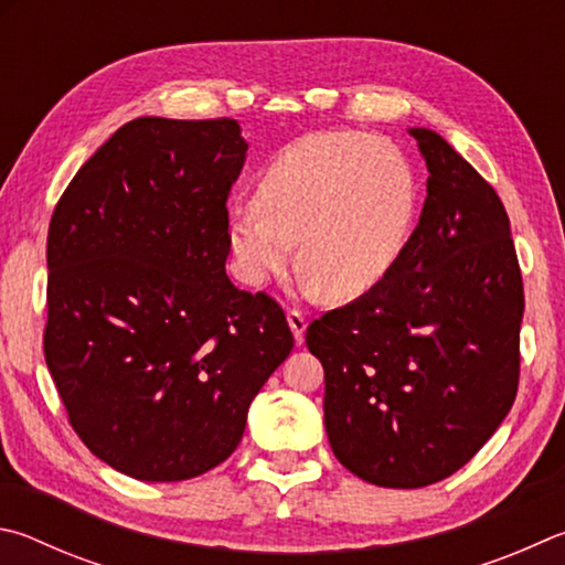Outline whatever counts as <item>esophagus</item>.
Masks as SVG:
<instances>
[{"label": "esophagus", "mask_w": 565, "mask_h": 565, "mask_svg": "<svg viewBox=\"0 0 565 565\" xmlns=\"http://www.w3.org/2000/svg\"><path fill=\"white\" fill-rule=\"evenodd\" d=\"M288 322H290V330L295 334V342L302 344L305 340V330H308V318L300 310H290L288 312Z\"/></svg>", "instance_id": "1"}]
</instances>
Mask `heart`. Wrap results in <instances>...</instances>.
<instances>
[{"instance_id":"heart-1","label":"heart","mask_w":565,"mask_h":565,"mask_svg":"<svg viewBox=\"0 0 565 565\" xmlns=\"http://www.w3.org/2000/svg\"><path fill=\"white\" fill-rule=\"evenodd\" d=\"M419 207L414 168L397 146L358 131L312 134L277 151L253 203L227 213V245L245 282L288 270L300 241L305 285L358 300L397 267Z\"/></svg>"}]
</instances>
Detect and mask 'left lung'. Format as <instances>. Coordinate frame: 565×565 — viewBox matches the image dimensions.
I'll use <instances>...</instances> for the list:
<instances>
[{
  "label": "left lung",
  "instance_id": "left-lung-1",
  "mask_svg": "<svg viewBox=\"0 0 565 565\" xmlns=\"http://www.w3.org/2000/svg\"><path fill=\"white\" fill-rule=\"evenodd\" d=\"M427 201L394 270L310 322L324 429L354 477L422 489L459 471L519 392L523 280L497 191L429 128Z\"/></svg>",
  "mask_w": 565,
  "mask_h": 565
}]
</instances>
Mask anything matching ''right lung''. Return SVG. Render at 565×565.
<instances>
[{
  "label": "right lung",
  "instance_id": "add662e5",
  "mask_svg": "<svg viewBox=\"0 0 565 565\" xmlns=\"http://www.w3.org/2000/svg\"><path fill=\"white\" fill-rule=\"evenodd\" d=\"M245 151L233 118H134L49 223L46 367L78 439L138 481L223 463L292 350L280 305L225 273Z\"/></svg>",
  "mask_w": 565,
  "mask_h": 565
}]
</instances>
